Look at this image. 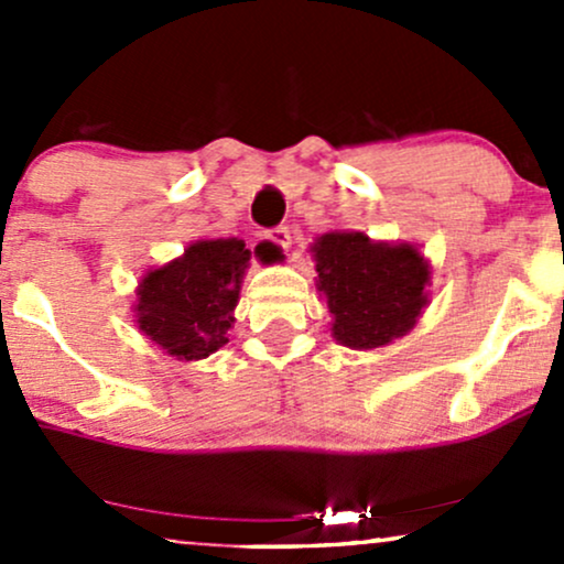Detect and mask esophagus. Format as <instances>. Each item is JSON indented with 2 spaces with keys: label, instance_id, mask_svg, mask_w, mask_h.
Returning <instances> with one entry per match:
<instances>
[{
  "label": "esophagus",
  "instance_id": "34e87169",
  "mask_svg": "<svg viewBox=\"0 0 564 564\" xmlns=\"http://www.w3.org/2000/svg\"><path fill=\"white\" fill-rule=\"evenodd\" d=\"M264 238H268V241H273L275 246H281V249H289V246H291V232H289L286 225H278V228L268 230V232H264Z\"/></svg>",
  "mask_w": 564,
  "mask_h": 564
}]
</instances>
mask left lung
I'll return each instance as SVG.
<instances>
[{
	"mask_svg": "<svg viewBox=\"0 0 564 564\" xmlns=\"http://www.w3.org/2000/svg\"><path fill=\"white\" fill-rule=\"evenodd\" d=\"M315 286L326 294L339 345L377 349L416 326L430 302V262L413 243L371 241L366 232L332 230L313 243Z\"/></svg>",
	"mask_w": 564,
	"mask_h": 564,
	"instance_id": "left-lung-1",
	"label": "left lung"
}]
</instances>
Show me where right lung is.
<instances>
[{
	"instance_id": "right-lung-1",
	"label": "right lung",
	"mask_w": 564,
	"mask_h": 564,
	"mask_svg": "<svg viewBox=\"0 0 564 564\" xmlns=\"http://www.w3.org/2000/svg\"><path fill=\"white\" fill-rule=\"evenodd\" d=\"M251 251L238 238L196 241L148 270L138 286V328L174 360H204L228 345L232 310Z\"/></svg>"
}]
</instances>
